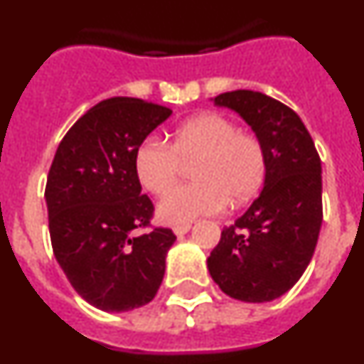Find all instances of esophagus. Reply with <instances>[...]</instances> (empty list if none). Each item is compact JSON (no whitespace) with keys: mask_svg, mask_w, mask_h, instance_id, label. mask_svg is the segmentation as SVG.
<instances>
[{"mask_svg":"<svg viewBox=\"0 0 364 364\" xmlns=\"http://www.w3.org/2000/svg\"><path fill=\"white\" fill-rule=\"evenodd\" d=\"M189 230H191V224H188V222H186V224H176V226L173 228V231H175V233L178 235V237L186 235Z\"/></svg>","mask_w":364,"mask_h":364,"instance_id":"obj_1","label":"esophagus"}]
</instances>
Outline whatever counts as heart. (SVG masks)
Returning a JSON list of instances; mask_svg holds the SVG:
<instances>
[{"mask_svg": "<svg viewBox=\"0 0 364 364\" xmlns=\"http://www.w3.org/2000/svg\"><path fill=\"white\" fill-rule=\"evenodd\" d=\"M197 158L196 161L194 159ZM194 159L193 185L167 188L178 178L182 161ZM134 173L153 195H164L159 215L169 224H186L220 213L255 197L268 175V153L257 134L240 131L220 112H202L180 124L169 144L144 138L134 149Z\"/></svg>", "mask_w": 364, "mask_h": 364, "instance_id": "obj_1", "label": "heart"}]
</instances>
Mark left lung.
Instances as JSON below:
<instances>
[{"label": "left lung", "instance_id": "obj_1", "mask_svg": "<svg viewBox=\"0 0 364 364\" xmlns=\"http://www.w3.org/2000/svg\"><path fill=\"white\" fill-rule=\"evenodd\" d=\"M252 125L268 153L264 189L208 257L218 288L244 302H268L294 288L314 257L323 224L321 159L297 112L255 91L218 95Z\"/></svg>", "mask_w": 364, "mask_h": 364}]
</instances>
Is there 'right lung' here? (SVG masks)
I'll return each mask as SVG.
<instances>
[{
    "instance_id": "1",
    "label": "right lung",
    "mask_w": 364,
    "mask_h": 364,
    "mask_svg": "<svg viewBox=\"0 0 364 364\" xmlns=\"http://www.w3.org/2000/svg\"><path fill=\"white\" fill-rule=\"evenodd\" d=\"M169 117V107L140 98L104 100L54 154L45 186L53 252L70 286L98 310L140 308L162 284L176 237L151 226L154 205L140 193L134 149Z\"/></svg>"
}]
</instances>
